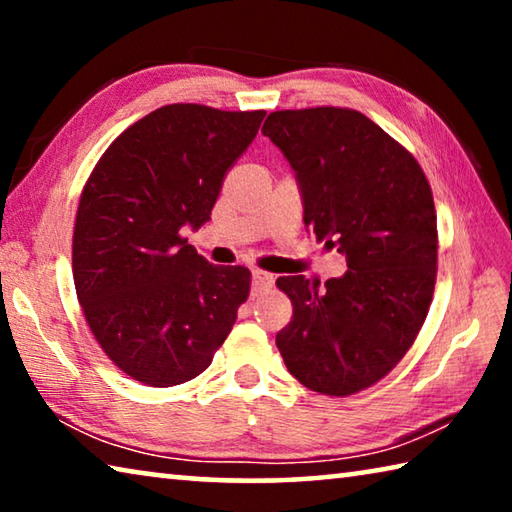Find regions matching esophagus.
Segmentation results:
<instances>
[{
  "label": "esophagus",
  "mask_w": 512,
  "mask_h": 512,
  "mask_svg": "<svg viewBox=\"0 0 512 512\" xmlns=\"http://www.w3.org/2000/svg\"><path fill=\"white\" fill-rule=\"evenodd\" d=\"M273 287V275H268L264 271H253V291L259 293L264 289Z\"/></svg>",
  "instance_id": "34e87169"
}]
</instances>
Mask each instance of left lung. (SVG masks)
I'll use <instances>...</instances> for the list:
<instances>
[{
	"instance_id": "1",
	"label": "left lung",
	"mask_w": 512,
	"mask_h": 512,
	"mask_svg": "<svg viewBox=\"0 0 512 512\" xmlns=\"http://www.w3.org/2000/svg\"><path fill=\"white\" fill-rule=\"evenodd\" d=\"M262 133L296 171L305 225L348 262L323 289L277 277L293 316L275 343L309 391L359 393L397 366L427 318L438 259L431 187L413 155L357 110L271 112Z\"/></svg>"
}]
</instances>
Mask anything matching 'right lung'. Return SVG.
<instances>
[{
  "label": "right lung",
  "mask_w": 512,
  "mask_h": 512,
  "mask_svg": "<svg viewBox=\"0 0 512 512\" xmlns=\"http://www.w3.org/2000/svg\"><path fill=\"white\" fill-rule=\"evenodd\" d=\"M266 112L171 103L126 128L76 212V296L103 352L142 384L201 375L250 291L244 266H214L183 237L210 221L225 171Z\"/></svg>",
  "instance_id": "obj_1"
}]
</instances>
